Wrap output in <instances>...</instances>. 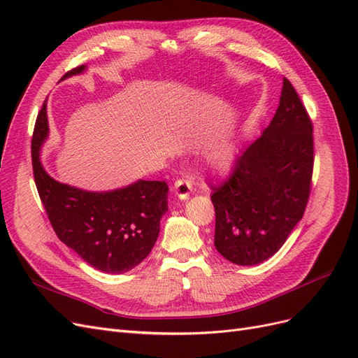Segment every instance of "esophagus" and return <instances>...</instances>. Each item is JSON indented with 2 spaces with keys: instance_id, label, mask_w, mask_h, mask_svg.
Here are the masks:
<instances>
[{
  "instance_id": "34e87169",
  "label": "esophagus",
  "mask_w": 358,
  "mask_h": 358,
  "mask_svg": "<svg viewBox=\"0 0 358 358\" xmlns=\"http://www.w3.org/2000/svg\"><path fill=\"white\" fill-rule=\"evenodd\" d=\"M173 189H175V194L180 200H187L189 197L192 187H191V182L188 179H178L175 182V188Z\"/></svg>"
}]
</instances>
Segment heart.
<instances>
[{"mask_svg":"<svg viewBox=\"0 0 358 358\" xmlns=\"http://www.w3.org/2000/svg\"><path fill=\"white\" fill-rule=\"evenodd\" d=\"M212 164L216 169H225L230 164V152L227 149H221L218 152H215L212 157Z\"/></svg>","mask_w":358,"mask_h":358,"instance_id":"b5f03b06","label":"heart"}]
</instances>
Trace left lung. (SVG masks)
Instances as JSON below:
<instances>
[{"mask_svg": "<svg viewBox=\"0 0 358 358\" xmlns=\"http://www.w3.org/2000/svg\"><path fill=\"white\" fill-rule=\"evenodd\" d=\"M312 121L284 78L270 125L237 157L227 180L212 187L215 248L239 266L275 255L303 218L312 185Z\"/></svg>", "mask_w": 358, "mask_h": 358, "instance_id": "1", "label": "left lung"}]
</instances>
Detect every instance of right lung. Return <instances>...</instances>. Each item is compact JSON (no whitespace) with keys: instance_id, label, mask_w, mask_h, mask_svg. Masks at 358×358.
<instances>
[{"instance_id":"right-lung-1","label":"right lung","mask_w":358,"mask_h":358,"mask_svg":"<svg viewBox=\"0 0 358 358\" xmlns=\"http://www.w3.org/2000/svg\"><path fill=\"white\" fill-rule=\"evenodd\" d=\"M79 66L62 79L79 74ZM49 134L46 101L37 116L31 140L32 171L40 200L58 239L104 273H125L152 251L159 220L167 208L164 180H137L125 188L91 192L52 179L40 162Z\"/></svg>"}]
</instances>
